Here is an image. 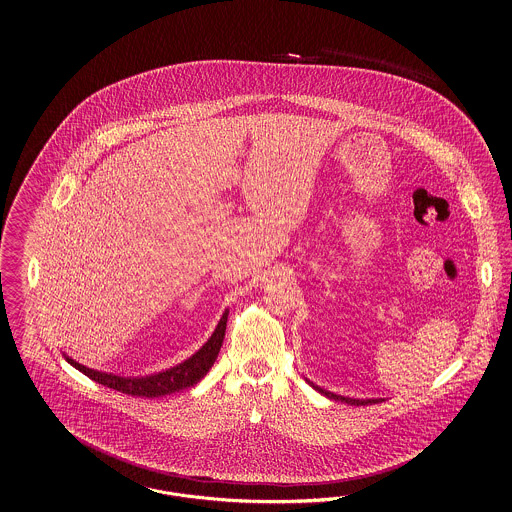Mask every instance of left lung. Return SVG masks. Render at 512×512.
<instances>
[{"label":"left lung","instance_id":"1","mask_svg":"<svg viewBox=\"0 0 512 512\" xmlns=\"http://www.w3.org/2000/svg\"><path fill=\"white\" fill-rule=\"evenodd\" d=\"M309 382V380H307ZM318 393H322V395H326V397H330V399H334V401H343V403H347V405H372V403H380V401H384V399H351V397H343V395H336V393H332V391L322 390V388H318L315 386L313 382H309Z\"/></svg>","mask_w":512,"mask_h":512}]
</instances>
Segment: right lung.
<instances>
[{
    "mask_svg": "<svg viewBox=\"0 0 512 512\" xmlns=\"http://www.w3.org/2000/svg\"><path fill=\"white\" fill-rule=\"evenodd\" d=\"M226 318H228V313L222 315L213 336L188 361L172 366L165 372L151 374V376H144V378L115 376V374L99 372V370H92L88 366L80 365V363L73 361L71 357H65V359L76 370H80L82 374H86L94 382H98L101 386H107L111 390L121 391V393L134 395V397H149V399L161 397V395H171L174 391L188 390V388L195 386L209 372L213 363L217 361L220 345L224 340V332H226Z\"/></svg>",
    "mask_w": 512,
    "mask_h": 512,
    "instance_id": "obj_1",
    "label": "right lung"
}]
</instances>
